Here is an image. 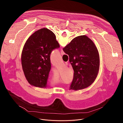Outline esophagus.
I'll list each match as a JSON object with an SVG mask.
<instances>
[{"label": "esophagus", "instance_id": "obj_1", "mask_svg": "<svg viewBox=\"0 0 123 123\" xmlns=\"http://www.w3.org/2000/svg\"><path fill=\"white\" fill-rule=\"evenodd\" d=\"M64 54H65L64 52L63 51V50L62 49H61V55H64Z\"/></svg>", "mask_w": 123, "mask_h": 123}]
</instances>
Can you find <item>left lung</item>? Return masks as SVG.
<instances>
[{
    "label": "left lung",
    "mask_w": 123,
    "mask_h": 123,
    "mask_svg": "<svg viewBox=\"0 0 123 123\" xmlns=\"http://www.w3.org/2000/svg\"><path fill=\"white\" fill-rule=\"evenodd\" d=\"M59 47L55 33L47 28L37 31L29 37L21 55L23 71L29 84L46 87L51 68V52Z\"/></svg>",
    "instance_id": "1"
}]
</instances>
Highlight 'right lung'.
<instances>
[{
	"label": "right lung",
	"instance_id": "right-lung-1",
	"mask_svg": "<svg viewBox=\"0 0 123 123\" xmlns=\"http://www.w3.org/2000/svg\"><path fill=\"white\" fill-rule=\"evenodd\" d=\"M63 50L68 55L74 71L69 90H82L91 85L97 76L100 66L99 52L93 41L85 35L78 36Z\"/></svg>",
	"mask_w": 123,
	"mask_h": 123
}]
</instances>
